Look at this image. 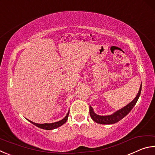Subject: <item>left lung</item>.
<instances>
[{
	"mask_svg": "<svg viewBox=\"0 0 155 155\" xmlns=\"http://www.w3.org/2000/svg\"><path fill=\"white\" fill-rule=\"evenodd\" d=\"M141 91V85L140 86V90H139V92L137 94V96L135 97V99L130 103L127 106L124 107V108L121 109L119 111L115 112L114 114L110 115H106V116H101V115H98L96 114L94 112L92 107L91 106L90 107V114L94 122L96 123H98V124H115L117 122H119L120 120H121L122 118L127 115L128 113H129L132 109L134 107L135 104L137 103V101L139 98V97L140 96Z\"/></svg>",
	"mask_w": 155,
	"mask_h": 155,
	"instance_id": "8db88e82",
	"label": "left lung"
}]
</instances>
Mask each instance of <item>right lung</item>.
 Wrapping results in <instances>:
<instances>
[{
    "label": "right lung",
    "mask_w": 155,
    "mask_h": 155,
    "mask_svg": "<svg viewBox=\"0 0 155 155\" xmlns=\"http://www.w3.org/2000/svg\"><path fill=\"white\" fill-rule=\"evenodd\" d=\"M68 115H69V112L68 113L66 116H65L63 120H60V121L57 122L51 123V124H47V123H45V124H37V123L31 122V121H30V120H28V121L32 123V124H33L34 125H35L36 127H38L39 128H42V129L52 130V129H54V128H58L59 127H61V126L64 124V123L66 122L67 120H68Z\"/></svg>",
    "instance_id": "1"
}]
</instances>
